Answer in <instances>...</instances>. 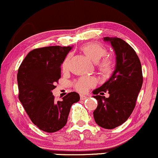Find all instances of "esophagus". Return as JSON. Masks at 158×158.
Returning <instances> with one entry per match:
<instances>
[{"label":"esophagus","mask_w":158,"mask_h":158,"mask_svg":"<svg viewBox=\"0 0 158 158\" xmlns=\"http://www.w3.org/2000/svg\"><path fill=\"white\" fill-rule=\"evenodd\" d=\"M87 98H88V97H87V96L81 95V100H86V99H87Z\"/></svg>","instance_id":"34e87169"}]
</instances>
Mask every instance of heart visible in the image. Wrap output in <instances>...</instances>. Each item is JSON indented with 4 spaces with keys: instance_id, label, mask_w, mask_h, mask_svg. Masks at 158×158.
I'll return each instance as SVG.
<instances>
[{
    "instance_id": "1",
    "label": "heart",
    "mask_w": 158,
    "mask_h": 158,
    "mask_svg": "<svg viewBox=\"0 0 158 158\" xmlns=\"http://www.w3.org/2000/svg\"><path fill=\"white\" fill-rule=\"evenodd\" d=\"M81 50L94 62H98L106 54V49L103 45L98 43H91L86 44L81 48ZM70 59H71V55H68L63 61L62 64H61V68H62L63 71H67L68 70ZM98 66L102 72L105 73V74H110L112 71V68H113V63L110 59L105 58L99 64ZM95 84L96 80L94 77H81L74 83V87H75L76 90L83 93L88 90V89L90 87L95 85Z\"/></svg>"
}]
</instances>
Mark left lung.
<instances>
[{"instance_id":"1","label":"left lung","mask_w":158,"mask_h":158,"mask_svg":"<svg viewBox=\"0 0 158 158\" xmlns=\"http://www.w3.org/2000/svg\"><path fill=\"white\" fill-rule=\"evenodd\" d=\"M103 41L114 50L115 66L110 79L93 91V97L98 102L94 117L100 127L112 129L124 123L132 113L142 86V70L139 56L124 40L107 36ZM106 91L108 98L101 96Z\"/></svg>"}]
</instances>
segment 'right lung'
Listing matches in <instances>:
<instances>
[{"instance_id":"1","label":"right lung","mask_w":158,"mask_h":158,"mask_svg":"<svg viewBox=\"0 0 158 158\" xmlns=\"http://www.w3.org/2000/svg\"><path fill=\"white\" fill-rule=\"evenodd\" d=\"M72 46H48L27 54L17 73L19 100L31 121L40 129L55 132L66 125L71 106L80 100L71 92L55 101L52 91L61 77V67Z\"/></svg>"}]
</instances>
